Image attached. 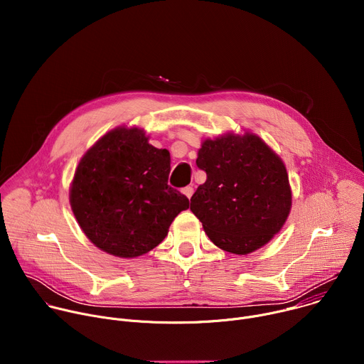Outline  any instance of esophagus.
Listing matches in <instances>:
<instances>
[{
    "instance_id": "obj_1",
    "label": "esophagus",
    "mask_w": 364,
    "mask_h": 364,
    "mask_svg": "<svg viewBox=\"0 0 364 364\" xmlns=\"http://www.w3.org/2000/svg\"><path fill=\"white\" fill-rule=\"evenodd\" d=\"M181 191H183L188 198H191V196H193V193H194V188L190 187V186H187V187H184Z\"/></svg>"
}]
</instances>
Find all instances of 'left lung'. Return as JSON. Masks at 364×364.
<instances>
[{"mask_svg": "<svg viewBox=\"0 0 364 364\" xmlns=\"http://www.w3.org/2000/svg\"><path fill=\"white\" fill-rule=\"evenodd\" d=\"M196 164L207 176L191 197L190 210L220 249L247 255L277 235L291 210L284 163L253 134L207 139Z\"/></svg>", "mask_w": 364, "mask_h": 364, "instance_id": "obj_1", "label": "left lung"}]
</instances>
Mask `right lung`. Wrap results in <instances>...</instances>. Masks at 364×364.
Masks as SVG:
<instances>
[{"label":"right lung","mask_w":364,"mask_h":364,"mask_svg":"<svg viewBox=\"0 0 364 364\" xmlns=\"http://www.w3.org/2000/svg\"><path fill=\"white\" fill-rule=\"evenodd\" d=\"M170 152L148 144L138 128L103 135L80 160L70 204L93 245L119 257L144 255L163 242L188 198L168 186Z\"/></svg>","instance_id":"obj_1"}]
</instances>
